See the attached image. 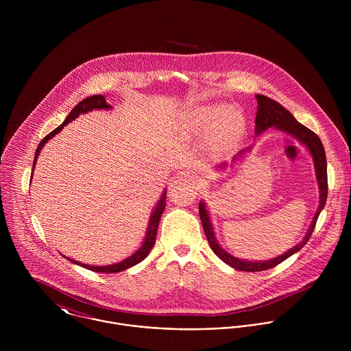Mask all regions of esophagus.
Here are the masks:
<instances>
[{
  "label": "esophagus",
  "instance_id": "esophagus-1",
  "mask_svg": "<svg viewBox=\"0 0 351 351\" xmlns=\"http://www.w3.org/2000/svg\"><path fill=\"white\" fill-rule=\"evenodd\" d=\"M178 182H188V184H192V185H196V186L200 185L199 177L192 171H186L181 177H178Z\"/></svg>",
  "mask_w": 351,
  "mask_h": 351
}]
</instances>
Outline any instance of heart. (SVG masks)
<instances>
[{
  "label": "heart",
  "mask_w": 351,
  "mask_h": 351,
  "mask_svg": "<svg viewBox=\"0 0 351 351\" xmlns=\"http://www.w3.org/2000/svg\"><path fill=\"white\" fill-rule=\"evenodd\" d=\"M201 123L206 131H216L221 127L224 121V110L223 109H212L205 110L200 114Z\"/></svg>",
  "instance_id": "obj_1"
}]
</instances>
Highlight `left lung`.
I'll use <instances>...</instances> for the list:
<instances>
[{
    "label": "left lung",
    "mask_w": 351,
    "mask_h": 351,
    "mask_svg": "<svg viewBox=\"0 0 351 351\" xmlns=\"http://www.w3.org/2000/svg\"><path fill=\"white\" fill-rule=\"evenodd\" d=\"M256 102H258V108H256V116H255V135L259 136L263 131L269 130V128H274L278 131H282L291 136H293L295 139H298L304 147H306V150L309 151L312 159H313V165H315V171H316V181L319 185V195H320V200H319V208L312 219V223L304 237V239L300 243H298L295 247L289 249L287 252L273 258V259H267V261H246V259H241L237 258L234 255H231L230 252L221 249L215 231H213V226L210 221V216L209 212L206 209V204L205 201H200L199 204V209H200V219L205 237L208 239V243L210 246L212 251L227 265H230L231 267L237 269V270H242V271H262V270H267L271 269L274 266H277L278 263H281L282 261H285L287 258H289L291 255H293L295 252L300 251L306 242L309 241L313 228L316 226L317 217L320 215V212L323 210L326 200H327V193H328V185H327V160H326V151L323 147L322 141L319 139V136L312 132L311 130H308L305 125L300 124L293 114L287 110L281 104H278L277 101L271 100L263 95H256L255 96ZM251 147L243 149L241 152H238V155L234 156L232 162H237L239 159H242V156L246 154V151L250 150ZM227 167V163H221L219 166V169L224 170Z\"/></svg>",
    "instance_id": "1"
}]
</instances>
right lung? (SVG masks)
Listing matches in <instances>:
<instances>
[{"label":"right lung","mask_w":351,"mask_h":351,"mask_svg":"<svg viewBox=\"0 0 351 351\" xmlns=\"http://www.w3.org/2000/svg\"><path fill=\"white\" fill-rule=\"evenodd\" d=\"M93 109H112V106L105 101V97L102 95H96V96H92V97H88L85 100L78 102L73 110L69 113V116L66 117V120L58 127L55 128L52 132H50L38 146L36 152H35V159H34V167H32V173L35 170V165H36V160H38V156L40 154L42 149L45 147V145L50 141L51 138H53L56 134H59L62 131V128L64 125H67L70 121H73L74 119H77L80 114L82 113H88V112H92ZM166 206V191L162 193L160 199L156 202L154 210L151 212L150 220H149V226H147V231H146V237H145V242L142 243V246L135 251L134 254H131L128 258L117 262V263H113V265H105V266H93V265H86V263H82V262H78V261H74L71 258H67L69 261H71L73 263L78 265V266H82L85 269H89V270H93V271H99V273H119V271H123L131 266H135L138 265L139 262H142L150 252L154 243H155V239H156V231H158V224H159V220H160V216L163 213V209Z\"/></svg>","instance_id":"add662e5"}]
</instances>
